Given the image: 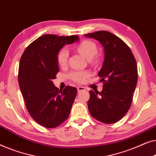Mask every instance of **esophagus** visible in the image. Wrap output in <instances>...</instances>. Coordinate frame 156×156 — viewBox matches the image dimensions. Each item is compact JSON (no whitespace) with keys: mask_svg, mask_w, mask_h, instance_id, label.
<instances>
[{"mask_svg":"<svg viewBox=\"0 0 156 156\" xmlns=\"http://www.w3.org/2000/svg\"><path fill=\"white\" fill-rule=\"evenodd\" d=\"M77 89H78V93H80V92H81V91H84V90H85V87H82V86H79V87H78Z\"/></svg>","mask_w":156,"mask_h":156,"instance_id":"obj_1","label":"esophagus"}]
</instances>
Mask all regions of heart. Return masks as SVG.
Masks as SVG:
<instances>
[{"label":"heart","instance_id":"heart-1","mask_svg":"<svg viewBox=\"0 0 156 156\" xmlns=\"http://www.w3.org/2000/svg\"><path fill=\"white\" fill-rule=\"evenodd\" d=\"M77 51L85 58L90 59V61L97 63L100 61V56L97 55L98 46L95 41L85 39L77 46ZM69 58V51L66 48H62L58 51L56 55L58 64L60 66H65L67 64ZM90 76V73L87 71H73L69 73V78L73 82L83 83L87 78Z\"/></svg>","mask_w":156,"mask_h":156}]
</instances>
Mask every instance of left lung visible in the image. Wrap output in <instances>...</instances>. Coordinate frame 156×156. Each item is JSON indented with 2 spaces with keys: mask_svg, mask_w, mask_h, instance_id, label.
<instances>
[{
  "mask_svg": "<svg viewBox=\"0 0 156 156\" xmlns=\"http://www.w3.org/2000/svg\"><path fill=\"white\" fill-rule=\"evenodd\" d=\"M97 39L105 49V60L98 76L102 92L90 90L87 106L90 115L105 124L119 121L130 108L138 80L136 61L129 46L107 31L85 34Z\"/></svg>",
  "mask_w": 156,
  "mask_h": 156,
  "instance_id": "left-lung-1",
  "label": "left lung"
}]
</instances>
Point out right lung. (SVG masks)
I'll list each match as a JSON object with an SVG mask.
<instances>
[{"label": "right lung", "mask_w": 156, "mask_h": 156, "mask_svg": "<svg viewBox=\"0 0 156 156\" xmlns=\"http://www.w3.org/2000/svg\"><path fill=\"white\" fill-rule=\"evenodd\" d=\"M78 39V35L44 34L32 41L20 58L18 82L26 108L34 121L46 128L65 122L76 98V87L68 85L59 90L52 80L59 71L57 53L66 44Z\"/></svg>", "instance_id": "obj_1"}]
</instances>
